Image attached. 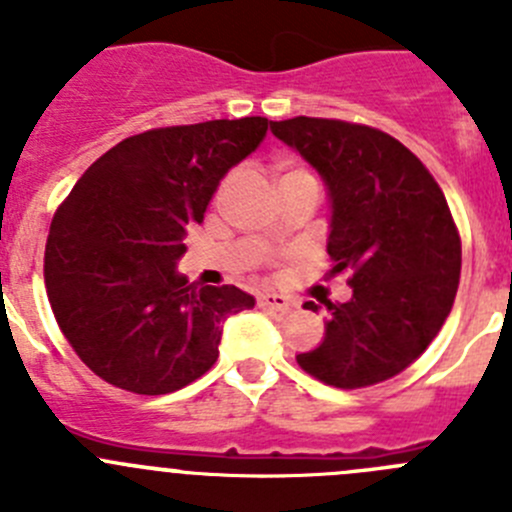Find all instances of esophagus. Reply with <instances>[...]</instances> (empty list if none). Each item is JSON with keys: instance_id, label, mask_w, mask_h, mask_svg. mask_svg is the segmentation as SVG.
I'll return each mask as SVG.
<instances>
[{"instance_id": "obj_1", "label": "esophagus", "mask_w": 512, "mask_h": 512, "mask_svg": "<svg viewBox=\"0 0 512 512\" xmlns=\"http://www.w3.org/2000/svg\"><path fill=\"white\" fill-rule=\"evenodd\" d=\"M257 303H260L262 308H267V310H288V308H293V300L285 298V295H280V293L260 295V298H257Z\"/></svg>"}]
</instances>
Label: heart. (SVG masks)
Masks as SVG:
<instances>
[{"instance_id":"b5f03b06","label":"heart","mask_w":512,"mask_h":512,"mask_svg":"<svg viewBox=\"0 0 512 512\" xmlns=\"http://www.w3.org/2000/svg\"><path fill=\"white\" fill-rule=\"evenodd\" d=\"M295 174L313 176V174H310V171L300 169V166H290V164H283V166H280V179H285V176H295Z\"/></svg>"}]
</instances>
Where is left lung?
<instances>
[{
  "instance_id": "left-lung-1",
  "label": "left lung",
  "mask_w": 512,
  "mask_h": 512,
  "mask_svg": "<svg viewBox=\"0 0 512 512\" xmlns=\"http://www.w3.org/2000/svg\"><path fill=\"white\" fill-rule=\"evenodd\" d=\"M270 131L326 181L328 275L351 272V300H323L326 338L295 356L300 369L336 389L401 374L444 326L460 285V232L442 189L404 143L379 128L298 116L272 121Z\"/></svg>"
}]
</instances>
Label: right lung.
I'll list each match as a JSON object with an SVG mask.
<instances>
[{"instance_id": "add662e5", "label": "right lung", "mask_w": 512, "mask_h": 512, "mask_svg": "<svg viewBox=\"0 0 512 512\" xmlns=\"http://www.w3.org/2000/svg\"><path fill=\"white\" fill-rule=\"evenodd\" d=\"M260 116L169 126L105 151L57 207L45 288L62 336L108 384L171 394L207 374L222 323L255 305L234 285L176 272L186 227L204 219L232 166L260 146Z\"/></svg>"}]
</instances>
